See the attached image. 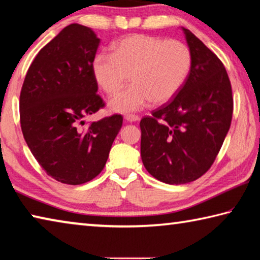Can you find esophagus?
Wrapping results in <instances>:
<instances>
[{
  "instance_id": "obj_1",
  "label": "esophagus",
  "mask_w": 260,
  "mask_h": 260,
  "mask_svg": "<svg viewBox=\"0 0 260 260\" xmlns=\"http://www.w3.org/2000/svg\"><path fill=\"white\" fill-rule=\"evenodd\" d=\"M124 120H125L126 122H130V123H133V122H137V121L139 120V117L137 116V115L127 114V115H125V116H124Z\"/></svg>"
}]
</instances>
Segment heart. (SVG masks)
Here are the masks:
<instances>
[{"label": "heart", "instance_id": "1", "mask_svg": "<svg viewBox=\"0 0 260 260\" xmlns=\"http://www.w3.org/2000/svg\"><path fill=\"white\" fill-rule=\"evenodd\" d=\"M192 68V54L178 40L133 34L113 46V54L98 52L91 70L96 84L107 94L122 87L127 78L129 86L116 93L109 107L116 113L138 112L152 101L155 105L172 100L188 80Z\"/></svg>", "mask_w": 260, "mask_h": 260}]
</instances>
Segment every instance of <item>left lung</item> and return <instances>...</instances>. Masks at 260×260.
<instances>
[{"label":"left lung","instance_id":"obj_1","mask_svg":"<svg viewBox=\"0 0 260 260\" xmlns=\"http://www.w3.org/2000/svg\"><path fill=\"white\" fill-rule=\"evenodd\" d=\"M192 54L188 80L172 100L140 121L143 164L167 184H184L204 175L231 127L232 85L218 56L182 27Z\"/></svg>","mask_w":260,"mask_h":260}]
</instances>
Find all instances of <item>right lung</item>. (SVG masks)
Wrapping results in <instances>:
<instances>
[{"mask_svg":"<svg viewBox=\"0 0 260 260\" xmlns=\"http://www.w3.org/2000/svg\"><path fill=\"white\" fill-rule=\"evenodd\" d=\"M99 44L92 28L68 25L38 53L20 92L25 142L46 173L66 184L99 175L123 123L116 114L80 126L105 106L91 70Z\"/></svg>","mask_w":260,"mask_h":260,"instance_id":"1","label":"right lung"}]
</instances>
